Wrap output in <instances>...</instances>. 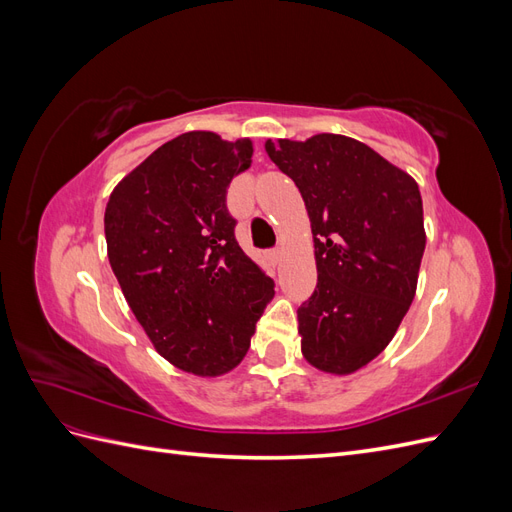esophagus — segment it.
Returning <instances> with one entry per match:
<instances>
[{
    "instance_id": "obj_1",
    "label": "esophagus",
    "mask_w": 512,
    "mask_h": 512,
    "mask_svg": "<svg viewBox=\"0 0 512 512\" xmlns=\"http://www.w3.org/2000/svg\"><path fill=\"white\" fill-rule=\"evenodd\" d=\"M282 258V250H269V260L271 262H280Z\"/></svg>"
}]
</instances>
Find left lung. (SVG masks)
I'll return each instance as SVG.
<instances>
[{
  "mask_svg": "<svg viewBox=\"0 0 512 512\" xmlns=\"http://www.w3.org/2000/svg\"><path fill=\"white\" fill-rule=\"evenodd\" d=\"M265 149L312 222L318 284L297 309L301 352L320 371L352 374L389 346L414 299L425 252L421 192L350 136L277 138Z\"/></svg>",
  "mask_w": 512,
  "mask_h": 512,
  "instance_id": "obj_1",
  "label": "left lung"
}]
</instances>
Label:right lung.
Segmentation results:
<instances>
[{
	"mask_svg": "<svg viewBox=\"0 0 512 512\" xmlns=\"http://www.w3.org/2000/svg\"><path fill=\"white\" fill-rule=\"evenodd\" d=\"M252 141L185 132L123 177L108 198V262L168 363L215 378L235 369L273 299V280L235 239L226 190Z\"/></svg>",
	"mask_w": 512,
	"mask_h": 512,
	"instance_id": "1",
	"label": "right lung"
}]
</instances>
